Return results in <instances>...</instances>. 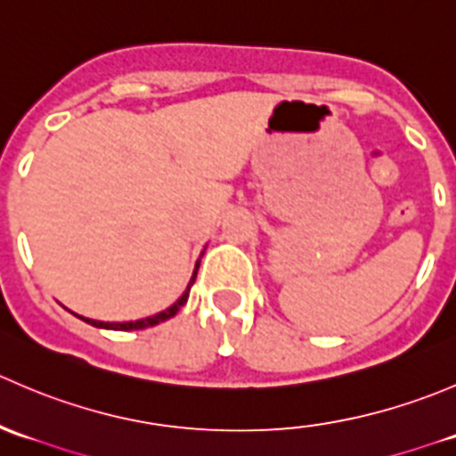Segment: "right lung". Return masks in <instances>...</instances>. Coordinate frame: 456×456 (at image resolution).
I'll return each mask as SVG.
<instances>
[{"mask_svg": "<svg viewBox=\"0 0 456 456\" xmlns=\"http://www.w3.org/2000/svg\"><path fill=\"white\" fill-rule=\"evenodd\" d=\"M199 265H200V262H196L194 275H191L190 284H187V291L183 293V296L178 297V300L174 302V305L169 306V309L160 311V314L150 315V317H142V320H136V322H99V320H90V317H81V315H77V317H81V320L87 322V324H92V326H99V329H112V330H139V329H147V326L160 324V322H165V320H169V317L176 315L178 311H181V306L187 302V297H190L191 284H194L196 273H199Z\"/></svg>", "mask_w": 456, "mask_h": 456, "instance_id": "add662e5", "label": "right lung"}]
</instances>
